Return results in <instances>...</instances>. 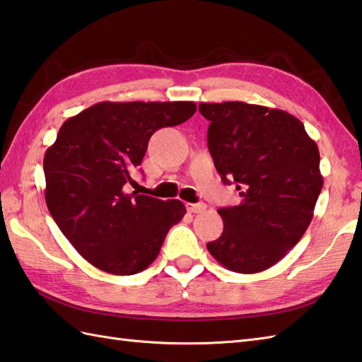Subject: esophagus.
Masks as SVG:
<instances>
[{
    "instance_id": "1",
    "label": "esophagus",
    "mask_w": 362,
    "mask_h": 362,
    "mask_svg": "<svg viewBox=\"0 0 362 362\" xmlns=\"http://www.w3.org/2000/svg\"><path fill=\"white\" fill-rule=\"evenodd\" d=\"M186 209L192 214H198V212H203L206 209V204L204 203H187Z\"/></svg>"
}]
</instances>
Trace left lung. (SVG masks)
<instances>
[{
    "instance_id": "left-lung-1",
    "label": "left lung",
    "mask_w": 362,
    "mask_h": 362,
    "mask_svg": "<svg viewBox=\"0 0 362 362\" xmlns=\"http://www.w3.org/2000/svg\"><path fill=\"white\" fill-rule=\"evenodd\" d=\"M208 148L242 202L218 209L223 233L206 243L231 272L257 274L297 245L314 216L323 178L320 154L297 117L242 101L200 103Z\"/></svg>"
}]
</instances>
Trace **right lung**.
Wrapping results in <instances>:
<instances>
[{
  "instance_id": "obj_1",
  "label": "right lung",
  "mask_w": 362,
  "mask_h": 362,
  "mask_svg": "<svg viewBox=\"0 0 362 362\" xmlns=\"http://www.w3.org/2000/svg\"><path fill=\"white\" fill-rule=\"evenodd\" d=\"M194 101H103L64 122L43 158L45 202L59 230L95 267L134 275L156 259L186 214L180 200L127 194L150 137L195 114Z\"/></svg>"
}]
</instances>
